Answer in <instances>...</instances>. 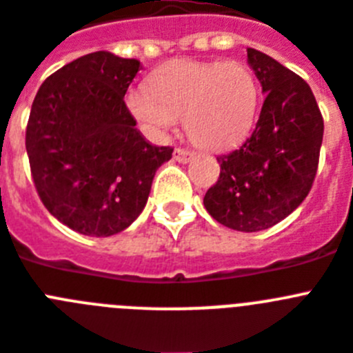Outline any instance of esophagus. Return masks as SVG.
<instances>
[{
    "mask_svg": "<svg viewBox=\"0 0 353 353\" xmlns=\"http://www.w3.org/2000/svg\"><path fill=\"white\" fill-rule=\"evenodd\" d=\"M195 154L190 152V150H185V149H176L174 150V159L179 163H188L194 159Z\"/></svg>",
    "mask_w": 353,
    "mask_h": 353,
    "instance_id": "1",
    "label": "esophagus"
}]
</instances>
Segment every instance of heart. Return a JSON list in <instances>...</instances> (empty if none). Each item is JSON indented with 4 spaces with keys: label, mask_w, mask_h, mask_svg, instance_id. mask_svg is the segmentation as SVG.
<instances>
[{
    "label": "heart",
    "mask_w": 353,
    "mask_h": 353,
    "mask_svg": "<svg viewBox=\"0 0 353 353\" xmlns=\"http://www.w3.org/2000/svg\"><path fill=\"white\" fill-rule=\"evenodd\" d=\"M125 103L138 123L163 140L185 117L192 140L206 149H226L253 127L259 84L236 61H177L163 66L149 85L127 91Z\"/></svg>",
    "instance_id": "b5f03b06"
}]
</instances>
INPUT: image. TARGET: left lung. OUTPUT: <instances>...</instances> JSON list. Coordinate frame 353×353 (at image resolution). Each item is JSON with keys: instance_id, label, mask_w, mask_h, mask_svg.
<instances>
[{"instance_id": "8db88e82", "label": "left lung", "mask_w": 353, "mask_h": 353, "mask_svg": "<svg viewBox=\"0 0 353 353\" xmlns=\"http://www.w3.org/2000/svg\"><path fill=\"white\" fill-rule=\"evenodd\" d=\"M265 94L259 121L239 149L219 156L221 176L204 208L222 226L260 232L291 215L312 188L323 117L309 84L280 62L248 48Z\"/></svg>"}]
</instances>
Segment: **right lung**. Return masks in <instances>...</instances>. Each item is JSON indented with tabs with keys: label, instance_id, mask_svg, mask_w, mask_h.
<instances>
[{
	"label": "right lung",
	"instance_id": "obj_1",
	"mask_svg": "<svg viewBox=\"0 0 353 353\" xmlns=\"http://www.w3.org/2000/svg\"><path fill=\"white\" fill-rule=\"evenodd\" d=\"M140 61L94 52L62 66L35 94L26 152L35 190L73 232L111 236L143 212L172 147L145 140L125 105Z\"/></svg>",
	"mask_w": 353,
	"mask_h": 353
}]
</instances>
